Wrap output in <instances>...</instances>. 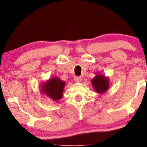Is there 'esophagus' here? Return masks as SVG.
Instances as JSON below:
<instances>
[{"label":"esophagus","instance_id":"obj_1","mask_svg":"<svg viewBox=\"0 0 147 147\" xmlns=\"http://www.w3.org/2000/svg\"><path fill=\"white\" fill-rule=\"evenodd\" d=\"M74 80H75V82H80L81 80H82V78H81L80 76H75V78H74Z\"/></svg>","mask_w":147,"mask_h":147}]
</instances>
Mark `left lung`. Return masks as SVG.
<instances>
[{"label":"left lung","mask_w":147,"mask_h":147,"mask_svg":"<svg viewBox=\"0 0 147 147\" xmlns=\"http://www.w3.org/2000/svg\"><path fill=\"white\" fill-rule=\"evenodd\" d=\"M92 84L94 90L99 94L105 92L109 89V79L102 75H97L92 80Z\"/></svg>","instance_id":"8db88e82"}]
</instances>
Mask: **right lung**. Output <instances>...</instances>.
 Here are the masks:
<instances>
[{
  "mask_svg": "<svg viewBox=\"0 0 147 147\" xmlns=\"http://www.w3.org/2000/svg\"><path fill=\"white\" fill-rule=\"evenodd\" d=\"M65 83L57 78H53L41 85V92L52 100L57 101L63 97Z\"/></svg>",
  "mask_w": 147,
  "mask_h": 147,
  "instance_id": "1",
  "label": "right lung"
}]
</instances>
